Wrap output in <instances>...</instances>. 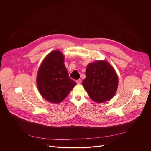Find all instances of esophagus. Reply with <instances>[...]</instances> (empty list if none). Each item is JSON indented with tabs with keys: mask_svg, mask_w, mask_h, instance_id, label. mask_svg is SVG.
<instances>
[{
	"mask_svg": "<svg viewBox=\"0 0 151 151\" xmlns=\"http://www.w3.org/2000/svg\"><path fill=\"white\" fill-rule=\"evenodd\" d=\"M76 82L77 83V84H80L81 83V79H78L76 81Z\"/></svg>",
	"mask_w": 151,
	"mask_h": 151,
	"instance_id": "esophagus-1",
	"label": "esophagus"
}]
</instances>
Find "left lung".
<instances>
[{
    "label": "left lung",
    "instance_id": "left-lung-1",
    "mask_svg": "<svg viewBox=\"0 0 151 151\" xmlns=\"http://www.w3.org/2000/svg\"><path fill=\"white\" fill-rule=\"evenodd\" d=\"M85 75L82 85L93 100L104 103L114 96L118 88V78L115 69L108 62L97 60L90 63Z\"/></svg>",
    "mask_w": 151,
    "mask_h": 151
}]
</instances>
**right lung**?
Instances as JSON below:
<instances>
[{
    "instance_id": "obj_1",
    "label": "right lung",
    "mask_w": 151,
    "mask_h": 151,
    "mask_svg": "<svg viewBox=\"0 0 151 151\" xmlns=\"http://www.w3.org/2000/svg\"><path fill=\"white\" fill-rule=\"evenodd\" d=\"M60 51L54 50L42 62L37 74V85L41 96L47 101L59 103L65 99L76 83L70 79Z\"/></svg>"
}]
</instances>
